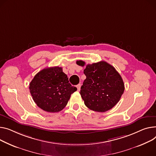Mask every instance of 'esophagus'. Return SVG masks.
<instances>
[{
	"mask_svg": "<svg viewBox=\"0 0 156 156\" xmlns=\"http://www.w3.org/2000/svg\"><path fill=\"white\" fill-rule=\"evenodd\" d=\"M76 88H77V90H78V91H80V88H81V84H78V85L76 86Z\"/></svg>",
	"mask_w": 156,
	"mask_h": 156,
	"instance_id": "esophagus-1",
	"label": "esophagus"
}]
</instances>
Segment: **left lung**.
<instances>
[{
  "mask_svg": "<svg viewBox=\"0 0 156 156\" xmlns=\"http://www.w3.org/2000/svg\"><path fill=\"white\" fill-rule=\"evenodd\" d=\"M76 64L84 66L85 62L79 60ZM84 74L87 78L81 87L80 95L89 109L105 112L119 101L125 87L121 76L113 66L103 61L87 65Z\"/></svg>",
  "mask_w": 156,
  "mask_h": 156,
  "instance_id": "obj_1",
  "label": "left lung"
}]
</instances>
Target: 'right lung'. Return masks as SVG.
I'll return each mask as SVG.
<instances>
[{
	"label": "right lung",
	"instance_id": "1",
	"mask_svg": "<svg viewBox=\"0 0 156 156\" xmlns=\"http://www.w3.org/2000/svg\"><path fill=\"white\" fill-rule=\"evenodd\" d=\"M76 90L69 83L62 68L58 66L40 71L29 83V91L36 105L51 113L63 110L71 95Z\"/></svg>",
	"mask_w": 156,
	"mask_h": 156
}]
</instances>
